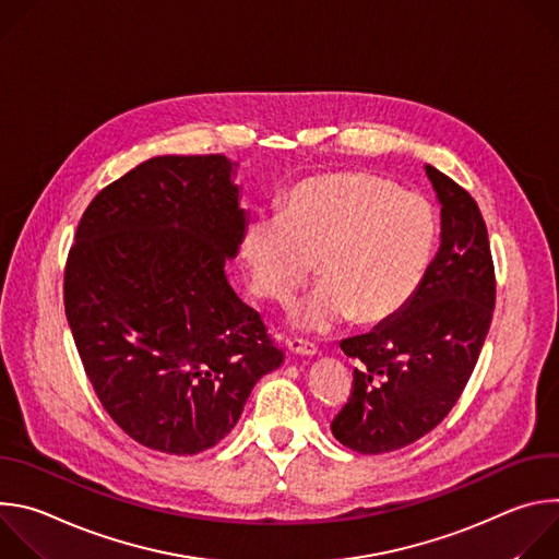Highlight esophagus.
<instances>
[{"mask_svg": "<svg viewBox=\"0 0 559 559\" xmlns=\"http://www.w3.org/2000/svg\"><path fill=\"white\" fill-rule=\"evenodd\" d=\"M287 352L292 356H305V358H313L318 354V349L309 343H302V341H287Z\"/></svg>", "mask_w": 559, "mask_h": 559, "instance_id": "34e87169", "label": "esophagus"}]
</instances>
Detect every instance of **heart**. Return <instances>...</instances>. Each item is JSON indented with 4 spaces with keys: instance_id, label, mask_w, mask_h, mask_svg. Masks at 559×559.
<instances>
[{
    "instance_id": "1",
    "label": "heart",
    "mask_w": 559,
    "mask_h": 559,
    "mask_svg": "<svg viewBox=\"0 0 559 559\" xmlns=\"http://www.w3.org/2000/svg\"><path fill=\"white\" fill-rule=\"evenodd\" d=\"M436 207L373 173H332L298 181L281 214L252 216L241 236L250 285L285 302L305 283L311 259L321 276L294 305L292 328L328 334L356 318L380 325L418 294L438 246Z\"/></svg>"
}]
</instances>
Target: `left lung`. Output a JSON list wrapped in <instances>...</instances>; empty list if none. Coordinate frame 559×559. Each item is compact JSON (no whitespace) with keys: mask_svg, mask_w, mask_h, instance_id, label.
I'll list each match as a JSON object with an SVG mask.
<instances>
[{"mask_svg":"<svg viewBox=\"0 0 559 559\" xmlns=\"http://www.w3.org/2000/svg\"><path fill=\"white\" fill-rule=\"evenodd\" d=\"M440 203V248L412 302L341 349L360 362L334 438L358 453L403 449L453 409L483 352L496 274L480 207L447 175L425 166Z\"/></svg>","mask_w":559,"mask_h":559,"instance_id":"obj_1","label":"left lung"}]
</instances>
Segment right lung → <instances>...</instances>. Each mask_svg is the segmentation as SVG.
I'll return each mask as SVG.
<instances>
[{
  "instance_id": "1",
  "label": "right lung",
  "mask_w": 559,
  "mask_h": 559,
  "mask_svg": "<svg viewBox=\"0 0 559 559\" xmlns=\"http://www.w3.org/2000/svg\"><path fill=\"white\" fill-rule=\"evenodd\" d=\"M236 168L223 154L147 158L93 199L68 254L84 369L110 418L162 453L218 444L285 360L227 281L250 221Z\"/></svg>"
}]
</instances>
